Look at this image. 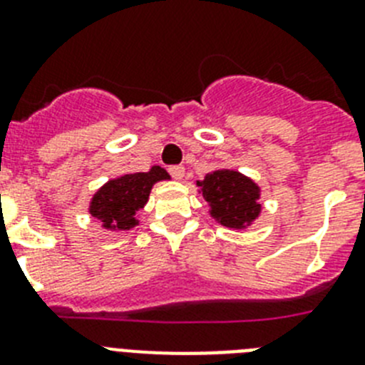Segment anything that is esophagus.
Wrapping results in <instances>:
<instances>
[{
	"label": "esophagus",
	"instance_id": "34e87169",
	"mask_svg": "<svg viewBox=\"0 0 365 365\" xmlns=\"http://www.w3.org/2000/svg\"><path fill=\"white\" fill-rule=\"evenodd\" d=\"M168 172H170V175H172L173 179L180 180L185 177V166H170L168 168Z\"/></svg>",
	"mask_w": 365,
	"mask_h": 365
}]
</instances>
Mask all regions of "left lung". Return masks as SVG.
<instances>
[{
    "instance_id": "left-lung-1",
    "label": "left lung",
    "mask_w": 365,
    "mask_h": 365,
    "mask_svg": "<svg viewBox=\"0 0 365 365\" xmlns=\"http://www.w3.org/2000/svg\"><path fill=\"white\" fill-rule=\"evenodd\" d=\"M197 186H201L202 197L210 205V215L222 227L241 230L259 215V186L243 173L215 170L197 180Z\"/></svg>"
}]
</instances>
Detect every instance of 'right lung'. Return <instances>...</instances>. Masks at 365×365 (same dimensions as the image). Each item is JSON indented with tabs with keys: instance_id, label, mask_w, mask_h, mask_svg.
<instances>
[{
	"instance_id": "obj_1",
	"label": "right lung",
	"mask_w": 365,
	"mask_h": 365,
	"mask_svg": "<svg viewBox=\"0 0 365 365\" xmlns=\"http://www.w3.org/2000/svg\"><path fill=\"white\" fill-rule=\"evenodd\" d=\"M164 179H170L166 170L153 166L146 173H130L109 180L93 195L89 214L109 230H130L138 225L135 214L148 202L153 185Z\"/></svg>"
}]
</instances>
